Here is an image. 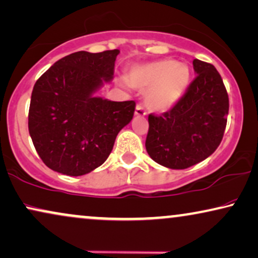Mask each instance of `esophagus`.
Segmentation results:
<instances>
[{
	"mask_svg": "<svg viewBox=\"0 0 258 258\" xmlns=\"http://www.w3.org/2000/svg\"><path fill=\"white\" fill-rule=\"evenodd\" d=\"M135 114L137 116H144L145 114H146V112H145V109H144V107H143L142 105H137V107H136V112H135Z\"/></svg>",
	"mask_w": 258,
	"mask_h": 258,
	"instance_id": "1",
	"label": "esophagus"
}]
</instances>
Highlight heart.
<instances>
[{
	"label": "heart",
	"mask_w": 258,
	"mask_h": 258,
	"mask_svg": "<svg viewBox=\"0 0 258 258\" xmlns=\"http://www.w3.org/2000/svg\"><path fill=\"white\" fill-rule=\"evenodd\" d=\"M128 81L133 87L149 90L146 103L155 112H167L174 107L190 83V70L184 63L171 59L156 60L132 67Z\"/></svg>",
	"instance_id": "b5f03b06"
}]
</instances>
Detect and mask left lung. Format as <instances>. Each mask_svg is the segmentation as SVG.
I'll return each mask as SVG.
<instances>
[{
    "label": "left lung",
    "mask_w": 258,
    "mask_h": 258,
    "mask_svg": "<svg viewBox=\"0 0 258 258\" xmlns=\"http://www.w3.org/2000/svg\"><path fill=\"white\" fill-rule=\"evenodd\" d=\"M197 77L178 102L162 115H149L145 148L158 164L187 169L216 151L229 114V95L210 63L193 60Z\"/></svg>",
    "instance_id": "obj_1"
}]
</instances>
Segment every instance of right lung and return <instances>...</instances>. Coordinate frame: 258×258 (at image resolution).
<instances>
[{"instance_id":"1","label":"right lung","mask_w":258,"mask_h":258,"mask_svg":"<svg viewBox=\"0 0 258 258\" xmlns=\"http://www.w3.org/2000/svg\"><path fill=\"white\" fill-rule=\"evenodd\" d=\"M119 50L80 51L56 61L35 82L28 131L52 170L81 176L103 164L116 136L135 114V101H109L94 94L110 82Z\"/></svg>"}]
</instances>
